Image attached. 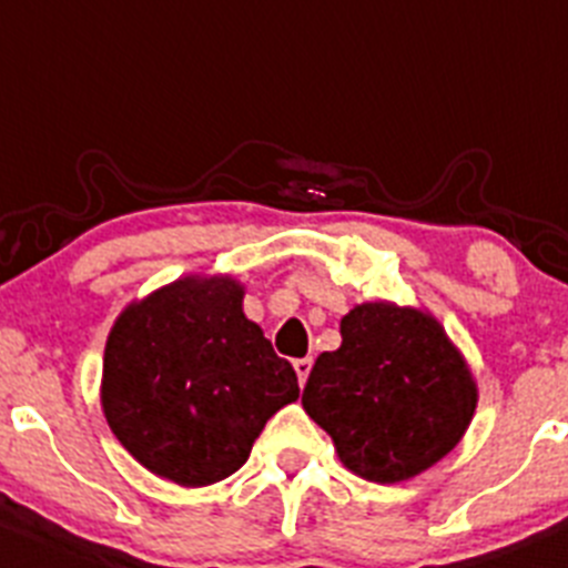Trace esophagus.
Segmentation results:
<instances>
[{"label":"esophagus","mask_w":568,"mask_h":568,"mask_svg":"<svg viewBox=\"0 0 568 568\" xmlns=\"http://www.w3.org/2000/svg\"><path fill=\"white\" fill-rule=\"evenodd\" d=\"M295 365V374H298V382L301 387L306 385V379H310V371H312V356H301V359L293 362Z\"/></svg>","instance_id":"esophagus-1"}]
</instances>
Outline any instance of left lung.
Masks as SVG:
<instances>
[{"label":"left lung","instance_id":"1","mask_svg":"<svg viewBox=\"0 0 568 568\" xmlns=\"http://www.w3.org/2000/svg\"><path fill=\"white\" fill-rule=\"evenodd\" d=\"M304 387L306 415L334 440L348 471L404 483L466 435L477 382L440 323L413 306L359 304L339 321Z\"/></svg>","mask_w":568,"mask_h":568}]
</instances>
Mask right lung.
Here are the masks:
<instances>
[{
    "label": "right lung",
    "instance_id": "obj_1",
    "mask_svg": "<svg viewBox=\"0 0 568 568\" xmlns=\"http://www.w3.org/2000/svg\"><path fill=\"white\" fill-rule=\"evenodd\" d=\"M242 295L231 275H186L133 301L108 334V426L148 471L183 488L242 468L264 424L301 393Z\"/></svg>",
    "mask_w": 568,
    "mask_h": 568
}]
</instances>
